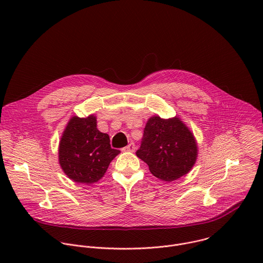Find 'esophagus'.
I'll list each match as a JSON object with an SVG mask.
<instances>
[{"label": "esophagus", "mask_w": 263, "mask_h": 263, "mask_svg": "<svg viewBox=\"0 0 263 263\" xmlns=\"http://www.w3.org/2000/svg\"><path fill=\"white\" fill-rule=\"evenodd\" d=\"M135 148H136L135 144H134L133 142H131V143H129L127 146L124 147V151H126V152H134Z\"/></svg>", "instance_id": "esophagus-1"}]
</instances>
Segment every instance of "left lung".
Returning <instances> with one entry per match:
<instances>
[{
	"label": "left lung",
	"instance_id": "left-lung-1",
	"mask_svg": "<svg viewBox=\"0 0 263 263\" xmlns=\"http://www.w3.org/2000/svg\"><path fill=\"white\" fill-rule=\"evenodd\" d=\"M136 155L155 177L171 182L186 175L194 166L198 146L194 134L179 118H149Z\"/></svg>",
	"mask_w": 263,
	"mask_h": 263
}]
</instances>
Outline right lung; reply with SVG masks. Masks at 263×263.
I'll list each match as a JSON object with an SVG mask.
<instances>
[{"label":"right lung","instance_id":"obj_1","mask_svg":"<svg viewBox=\"0 0 263 263\" xmlns=\"http://www.w3.org/2000/svg\"><path fill=\"white\" fill-rule=\"evenodd\" d=\"M119 153L111 147L109 135L98 130L95 116L72 117L59 143V163L72 181L91 184L105 175Z\"/></svg>","mask_w":263,"mask_h":263}]
</instances>
